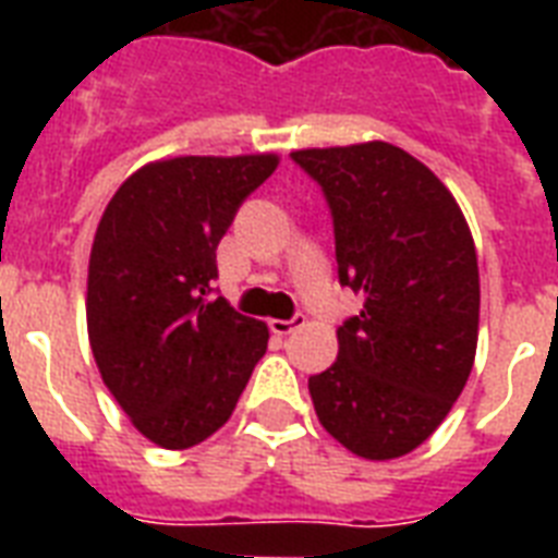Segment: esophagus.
<instances>
[{
    "label": "esophagus",
    "mask_w": 558,
    "mask_h": 558,
    "mask_svg": "<svg viewBox=\"0 0 558 558\" xmlns=\"http://www.w3.org/2000/svg\"><path fill=\"white\" fill-rule=\"evenodd\" d=\"M304 322H306L304 315H295V318H289V322H280V318H275V322H269V330L275 332V336H289V332L298 330V327H301Z\"/></svg>",
    "instance_id": "34e87169"
}]
</instances>
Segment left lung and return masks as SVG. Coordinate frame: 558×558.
<instances>
[{"label": "left lung", "instance_id": "8db88e82", "mask_svg": "<svg viewBox=\"0 0 558 558\" xmlns=\"http://www.w3.org/2000/svg\"><path fill=\"white\" fill-rule=\"evenodd\" d=\"M292 159L330 202L339 280L365 295L336 330L339 359L310 376L315 414L359 458H402L437 432L475 365V240L449 187L402 147H310Z\"/></svg>", "mask_w": 558, "mask_h": 558}]
</instances>
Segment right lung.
Returning <instances> with one entry per match:
<instances>
[{"instance_id": "right-lung-1", "label": "right lung", "mask_w": 558, "mask_h": 558, "mask_svg": "<svg viewBox=\"0 0 558 558\" xmlns=\"http://www.w3.org/2000/svg\"><path fill=\"white\" fill-rule=\"evenodd\" d=\"M278 153L150 161L95 231L86 327L100 379L161 449H191L234 414L269 327L210 298L217 245Z\"/></svg>"}]
</instances>
